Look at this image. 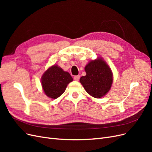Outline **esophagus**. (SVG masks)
<instances>
[{
  "mask_svg": "<svg viewBox=\"0 0 152 152\" xmlns=\"http://www.w3.org/2000/svg\"><path fill=\"white\" fill-rule=\"evenodd\" d=\"M73 79H74L76 81H79V79H80V75L74 76V77H73Z\"/></svg>",
  "mask_w": 152,
  "mask_h": 152,
  "instance_id": "obj_1",
  "label": "esophagus"
}]
</instances>
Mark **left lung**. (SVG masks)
<instances>
[{
	"mask_svg": "<svg viewBox=\"0 0 152 152\" xmlns=\"http://www.w3.org/2000/svg\"><path fill=\"white\" fill-rule=\"evenodd\" d=\"M86 76H82L80 82L89 94L96 98H102L111 89L113 73L103 58H98L91 61L85 66Z\"/></svg>",
	"mask_w": 152,
	"mask_h": 152,
	"instance_id": "obj_1",
	"label": "left lung"
}]
</instances>
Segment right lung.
Returning a JSON list of instances; mask_svg holds the SVG:
<instances>
[{
    "label": "right lung",
    "instance_id": "add662e5",
    "mask_svg": "<svg viewBox=\"0 0 152 152\" xmlns=\"http://www.w3.org/2000/svg\"><path fill=\"white\" fill-rule=\"evenodd\" d=\"M72 80L73 78L70 73L56 65L49 67L41 78V83L45 95L52 99L59 97Z\"/></svg>",
    "mask_w": 152,
    "mask_h": 152
}]
</instances>
